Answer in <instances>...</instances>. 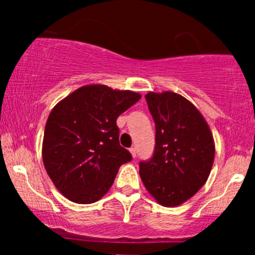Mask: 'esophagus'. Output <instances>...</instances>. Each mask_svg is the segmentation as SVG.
Returning <instances> with one entry per match:
<instances>
[{
	"label": "esophagus",
	"instance_id": "34e87169",
	"mask_svg": "<svg viewBox=\"0 0 255 255\" xmlns=\"http://www.w3.org/2000/svg\"><path fill=\"white\" fill-rule=\"evenodd\" d=\"M129 152H130L131 157H133V158L136 157V148L135 147H130L129 148Z\"/></svg>",
	"mask_w": 255,
	"mask_h": 255
}]
</instances>
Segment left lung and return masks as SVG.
Here are the masks:
<instances>
[{
    "label": "left lung",
    "mask_w": 255,
    "mask_h": 255,
    "mask_svg": "<svg viewBox=\"0 0 255 255\" xmlns=\"http://www.w3.org/2000/svg\"><path fill=\"white\" fill-rule=\"evenodd\" d=\"M156 125L154 153L140 162V177L159 205L183 204L206 183L215 159V141L206 120L188 99L170 91L148 92Z\"/></svg>",
    "instance_id": "obj_1"
}]
</instances>
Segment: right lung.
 Masks as SVG:
<instances>
[{"mask_svg":"<svg viewBox=\"0 0 255 255\" xmlns=\"http://www.w3.org/2000/svg\"><path fill=\"white\" fill-rule=\"evenodd\" d=\"M141 96L99 84L79 87L55 105L43 137L44 168L77 204L98 201L131 154L120 145L116 120Z\"/></svg>","mask_w":255,"mask_h":255,"instance_id":"obj_1","label":"right lung"}]
</instances>
